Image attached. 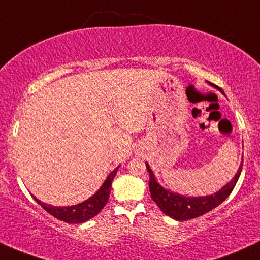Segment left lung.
<instances>
[{"mask_svg": "<svg viewBox=\"0 0 260 260\" xmlns=\"http://www.w3.org/2000/svg\"><path fill=\"white\" fill-rule=\"evenodd\" d=\"M222 91V90H220ZM147 170L149 174V190L152 200L158 205L160 210L165 214H168L171 218L177 220H187L191 218H197V217L203 216V214L210 212L214 207H217L229 197L233 189L235 188L236 182L240 177L242 170V162L238 170V174L235 175L230 183L225 187H223L218 193L213 195H208V197L203 198H185L182 195L166 190L158 184L155 181L154 175H153L152 170L149 165L146 164Z\"/></svg>", "mask_w": 260, "mask_h": 260, "instance_id": "obj_1", "label": "left lung"}]
</instances>
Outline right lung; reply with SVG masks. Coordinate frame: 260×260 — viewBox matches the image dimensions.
<instances>
[{
    "label": "right lung",
    "instance_id": "add662e5",
    "mask_svg": "<svg viewBox=\"0 0 260 260\" xmlns=\"http://www.w3.org/2000/svg\"><path fill=\"white\" fill-rule=\"evenodd\" d=\"M117 169H114L113 171L108 175L107 179L105 181V183L102 184V187L99 189V191L95 195H92L90 199L84 201V203L73 205V206H67V207H55L52 205H47L44 203H41L36 197H32L36 200L37 204H40L48 213H50L55 218L62 220L66 223H83L86 222L88 219L92 218L98 214L102 208L105 207V205L107 204L108 198H110L111 193V185L112 181H113L115 174H117Z\"/></svg>",
    "mask_w": 260,
    "mask_h": 260
}]
</instances>
